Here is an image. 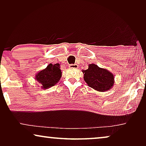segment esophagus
Returning <instances> with one entry per match:
<instances>
[{"label": "esophagus", "instance_id": "esophagus-1", "mask_svg": "<svg viewBox=\"0 0 146 146\" xmlns=\"http://www.w3.org/2000/svg\"><path fill=\"white\" fill-rule=\"evenodd\" d=\"M78 66L76 64H72L69 65V68H78Z\"/></svg>", "mask_w": 146, "mask_h": 146}]
</instances>
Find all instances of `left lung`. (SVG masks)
I'll return each mask as SVG.
<instances>
[{
	"instance_id": "left-lung-1",
	"label": "left lung",
	"mask_w": 146,
	"mask_h": 146,
	"mask_svg": "<svg viewBox=\"0 0 146 146\" xmlns=\"http://www.w3.org/2000/svg\"><path fill=\"white\" fill-rule=\"evenodd\" d=\"M84 79L87 84L99 92L109 90L114 84V76L108 70L101 68L94 64H89L88 68L83 70Z\"/></svg>"
}]
</instances>
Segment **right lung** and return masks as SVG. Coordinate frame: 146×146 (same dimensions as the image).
<instances>
[{
	"instance_id": "1",
	"label": "right lung",
	"mask_w": 146,
	"mask_h": 146,
	"mask_svg": "<svg viewBox=\"0 0 146 146\" xmlns=\"http://www.w3.org/2000/svg\"><path fill=\"white\" fill-rule=\"evenodd\" d=\"M62 76L59 64H50L45 69L36 74L35 80L40 84L42 89H48L58 82Z\"/></svg>"
}]
</instances>
